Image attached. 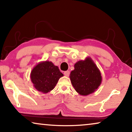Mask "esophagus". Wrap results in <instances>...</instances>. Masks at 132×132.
<instances>
[{
    "instance_id": "esophagus-1",
    "label": "esophagus",
    "mask_w": 132,
    "mask_h": 132,
    "mask_svg": "<svg viewBox=\"0 0 132 132\" xmlns=\"http://www.w3.org/2000/svg\"><path fill=\"white\" fill-rule=\"evenodd\" d=\"M69 75H70V71L69 70H67L64 71V75L66 76H69Z\"/></svg>"
}]
</instances>
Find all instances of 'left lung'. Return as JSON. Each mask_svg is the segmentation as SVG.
Masks as SVG:
<instances>
[{
  "mask_svg": "<svg viewBox=\"0 0 132 132\" xmlns=\"http://www.w3.org/2000/svg\"><path fill=\"white\" fill-rule=\"evenodd\" d=\"M74 67L69 77L76 92L84 96L94 93L101 84L102 76L92 59L87 57L76 62Z\"/></svg>",
  "mask_w": 132,
  "mask_h": 132,
  "instance_id": "obj_1",
  "label": "left lung"
}]
</instances>
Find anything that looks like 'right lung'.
Segmentation results:
<instances>
[{"instance_id": "right-lung-1", "label": "right lung", "mask_w": 132, "mask_h": 132, "mask_svg": "<svg viewBox=\"0 0 132 132\" xmlns=\"http://www.w3.org/2000/svg\"><path fill=\"white\" fill-rule=\"evenodd\" d=\"M63 75L57 66L48 61L39 62L31 71L30 78L34 88L39 92L48 93L52 91Z\"/></svg>"}]
</instances>
